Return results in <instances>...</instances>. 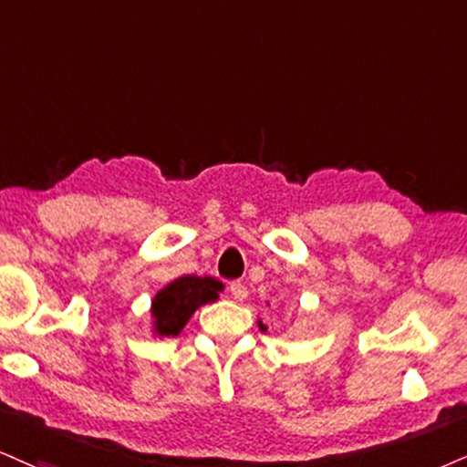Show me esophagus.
<instances>
[{
  "instance_id": "34e87169",
  "label": "esophagus",
  "mask_w": 467,
  "mask_h": 467,
  "mask_svg": "<svg viewBox=\"0 0 467 467\" xmlns=\"http://www.w3.org/2000/svg\"><path fill=\"white\" fill-rule=\"evenodd\" d=\"M229 292H232L235 301H246V296H249V290H246V285L240 284V281H234V284L229 285Z\"/></svg>"
}]
</instances>
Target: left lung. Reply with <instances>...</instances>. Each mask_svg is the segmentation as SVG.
I'll return each instance as SVG.
<instances>
[{
    "label": "left lung",
    "mask_w": 467,
    "mask_h": 467,
    "mask_svg": "<svg viewBox=\"0 0 467 467\" xmlns=\"http://www.w3.org/2000/svg\"><path fill=\"white\" fill-rule=\"evenodd\" d=\"M303 329H309L307 322H296V325L292 327V331H303Z\"/></svg>",
    "instance_id": "obj_1"
}]
</instances>
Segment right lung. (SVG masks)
<instances>
[{
	"instance_id": "right-lung-1",
	"label": "right lung",
	"mask_w": 467,
	"mask_h": 467,
	"mask_svg": "<svg viewBox=\"0 0 467 467\" xmlns=\"http://www.w3.org/2000/svg\"><path fill=\"white\" fill-rule=\"evenodd\" d=\"M223 287L221 281L197 277V275H183V277L166 284L151 301L153 336H180L190 316L197 312L201 305L214 303Z\"/></svg>"
}]
</instances>
